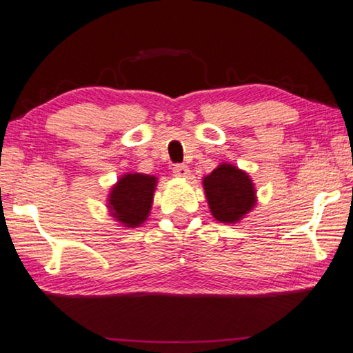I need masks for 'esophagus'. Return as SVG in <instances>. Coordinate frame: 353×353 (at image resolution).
<instances>
[{
  "label": "esophagus",
  "mask_w": 353,
  "mask_h": 353,
  "mask_svg": "<svg viewBox=\"0 0 353 353\" xmlns=\"http://www.w3.org/2000/svg\"><path fill=\"white\" fill-rule=\"evenodd\" d=\"M173 175L175 176H180V178H188L190 176V168H188L186 165H173Z\"/></svg>",
  "instance_id": "1"
}]
</instances>
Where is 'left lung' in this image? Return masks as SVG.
I'll return each instance as SVG.
<instances>
[{"label": "left lung", "mask_w": 353, "mask_h": 353, "mask_svg": "<svg viewBox=\"0 0 353 353\" xmlns=\"http://www.w3.org/2000/svg\"><path fill=\"white\" fill-rule=\"evenodd\" d=\"M202 186L212 215L220 223H238L257 202L250 176L231 163H220L204 176Z\"/></svg>", "instance_id": "8db88e82"}]
</instances>
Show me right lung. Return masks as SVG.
<instances>
[{
  "mask_svg": "<svg viewBox=\"0 0 353 353\" xmlns=\"http://www.w3.org/2000/svg\"><path fill=\"white\" fill-rule=\"evenodd\" d=\"M157 178L144 173H127L112 186L108 197L110 215L127 228H138L148 220Z\"/></svg>",
  "mask_w": 353,
  "mask_h": 353,
  "instance_id": "1",
  "label": "right lung"
}]
</instances>
